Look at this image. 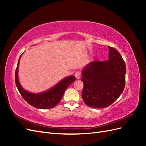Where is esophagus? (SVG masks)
Listing matches in <instances>:
<instances>
[{
	"mask_svg": "<svg viewBox=\"0 0 146 146\" xmlns=\"http://www.w3.org/2000/svg\"><path fill=\"white\" fill-rule=\"evenodd\" d=\"M75 77H76L77 79H79L81 77V72L80 71H77L75 74Z\"/></svg>",
	"mask_w": 146,
	"mask_h": 146,
	"instance_id": "obj_1",
	"label": "esophagus"
}]
</instances>
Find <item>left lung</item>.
<instances>
[{
  "mask_svg": "<svg viewBox=\"0 0 146 146\" xmlns=\"http://www.w3.org/2000/svg\"><path fill=\"white\" fill-rule=\"evenodd\" d=\"M108 60L94 61L82 72V98L89 107H108L121 95L125 85V63L119 52L108 46Z\"/></svg>",
  "mask_w": 146,
  "mask_h": 146,
  "instance_id": "1",
  "label": "left lung"
}]
</instances>
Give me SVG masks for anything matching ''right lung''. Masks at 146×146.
<instances>
[{
  "mask_svg": "<svg viewBox=\"0 0 146 146\" xmlns=\"http://www.w3.org/2000/svg\"><path fill=\"white\" fill-rule=\"evenodd\" d=\"M19 59L15 72V83L17 90L24 99L33 107L39 109H50L55 107L62 99L67 88L76 80V77L70 76L64 78L54 87L41 93H32L25 91L21 86L18 79V68Z\"/></svg>",
  "mask_w": 146,
  "mask_h": 146,
  "instance_id": "obj_1",
  "label": "right lung"
}]
</instances>
